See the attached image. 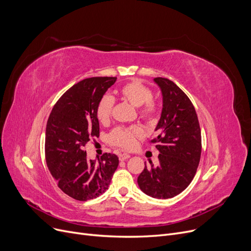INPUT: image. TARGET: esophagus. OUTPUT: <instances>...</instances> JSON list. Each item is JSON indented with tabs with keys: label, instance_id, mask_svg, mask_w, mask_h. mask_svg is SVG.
<instances>
[{
	"label": "esophagus",
	"instance_id": "esophagus-1",
	"mask_svg": "<svg viewBox=\"0 0 251 251\" xmlns=\"http://www.w3.org/2000/svg\"><path fill=\"white\" fill-rule=\"evenodd\" d=\"M119 160H126V159H128L129 157H130V155L129 154H127V153H123V154H119Z\"/></svg>",
	"mask_w": 251,
	"mask_h": 251
}]
</instances>
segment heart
<instances>
[{"instance_id": "obj_1", "label": "heart", "mask_w": 251, "mask_h": 251, "mask_svg": "<svg viewBox=\"0 0 251 251\" xmlns=\"http://www.w3.org/2000/svg\"><path fill=\"white\" fill-rule=\"evenodd\" d=\"M118 94L122 99L127 101L135 107H138L139 116L144 121L151 122L156 116V105L152 101L153 92L144 83L138 80L129 81L121 88ZM113 107L114 98L110 95H104L99 100L96 108V114L99 122L107 123L109 121L112 115ZM141 136L142 129L137 126L130 127L118 126L110 133L108 140L110 144L114 146L123 149H132L136 144L137 138Z\"/></svg>"}]
</instances>
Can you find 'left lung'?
Wrapping results in <instances>:
<instances>
[{
  "instance_id": "8db88e82",
  "label": "left lung",
  "mask_w": 251,
  "mask_h": 251,
  "mask_svg": "<svg viewBox=\"0 0 251 251\" xmlns=\"http://www.w3.org/2000/svg\"><path fill=\"white\" fill-rule=\"evenodd\" d=\"M162 93V111L151 143L159 151V163L138 176L140 189L153 198H173L192 182L201 155V130L192 102L169 78L155 77Z\"/></svg>"
}]
</instances>
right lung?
I'll return each instance as SVG.
<instances>
[{
	"mask_svg": "<svg viewBox=\"0 0 251 251\" xmlns=\"http://www.w3.org/2000/svg\"><path fill=\"white\" fill-rule=\"evenodd\" d=\"M116 77L82 79L60 97L48 118L45 154L48 169L65 194L79 201L97 198L108 189L118 166L115 154L104 153L91 160L83 150L93 137H99L96 108Z\"/></svg>",
	"mask_w": 251,
	"mask_h": 251,
	"instance_id": "obj_1",
	"label": "right lung"
}]
</instances>
